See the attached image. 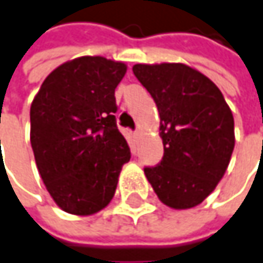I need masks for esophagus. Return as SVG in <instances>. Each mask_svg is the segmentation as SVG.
<instances>
[{"label": "esophagus", "mask_w": 263, "mask_h": 263, "mask_svg": "<svg viewBox=\"0 0 263 263\" xmlns=\"http://www.w3.org/2000/svg\"><path fill=\"white\" fill-rule=\"evenodd\" d=\"M134 135H135V137H140V135H141V131H140V129H137V131L134 132Z\"/></svg>", "instance_id": "esophagus-1"}]
</instances>
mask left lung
Instances as JSON below:
<instances>
[{"label": "left lung", "mask_w": 263, "mask_h": 263, "mask_svg": "<svg viewBox=\"0 0 263 263\" xmlns=\"http://www.w3.org/2000/svg\"><path fill=\"white\" fill-rule=\"evenodd\" d=\"M132 70L155 101L164 144L162 161L144 175L168 208H194L226 173L235 147L232 111L220 88L186 64H135Z\"/></svg>", "instance_id": "left-lung-1"}]
</instances>
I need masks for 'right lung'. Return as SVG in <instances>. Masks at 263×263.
I'll return each mask as SVG.
<instances>
[{"label": "right lung", "mask_w": 263, "mask_h": 263, "mask_svg": "<svg viewBox=\"0 0 263 263\" xmlns=\"http://www.w3.org/2000/svg\"><path fill=\"white\" fill-rule=\"evenodd\" d=\"M126 69L99 55L78 57L54 69L33 99L30 140L37 170L64 212L104 209L131 159L114 116V90Z\"/></svg>", "instance_id": "1"}]
</instances>
